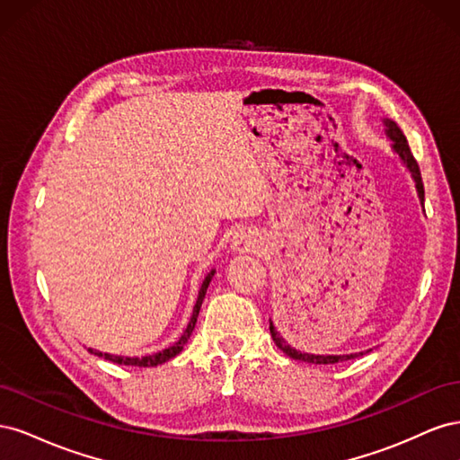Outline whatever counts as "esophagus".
<instances>
[{
  "label": "esophagus",
  "instance_id": "esophagus-1",
  "mask_svg": "<svg viewBox=\"0 0 460 460\" xmlns=\"http://www.w3.org/2000/svg\"><path fill=\"white\" fill-rule=\"evenodd\" d=\"M232 247L238 253H255L261 249V235L252 228H242L240 232H235Z\"/></svg>",
  "mask_w": 460,
  "mask_h": 460
}]
</instances>
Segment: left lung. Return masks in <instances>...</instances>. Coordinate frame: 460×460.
<instances>
[{
	"instance_id": "left-lung-1",
	"label": "left lung",
	"mask_w": 460,
	"mask_h": 460,
	"mask_svg": "<svg viewBox=\"0 0 460 460\" xmlns=\"http://www.w3.org/2000/svg\"><path fill=\"white\" fill-rule=\"evenodd\" d=\"M385 124V134L389 136V140H392V149L397 153L399 159L402 161V164L407 166V171L411 172L414 184H416V191H419V198L424 205V184H422V174L419 169V163H416L412 151L409 147V142L405 134L401 132V128L397 127V122H394L392 119H384ZM270 336L274 340V343L278 345V349H282L288 357L296 358V360H303V363H311V365H336V363H343V360H349L355 358L363 353H351V355H311V353H303L297 351L291 347L282 336L280 332H276L272 320H270Z\"/></svg>"
}]
</instances>
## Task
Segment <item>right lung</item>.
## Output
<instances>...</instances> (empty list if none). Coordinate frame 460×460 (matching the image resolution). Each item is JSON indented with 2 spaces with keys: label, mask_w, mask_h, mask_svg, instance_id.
<instances>
[{
  "label": "right lung",
  "mask_w": 460,
  "mask_h": 460,
  "mask_svg": "<svg viewBox=\"0 0 460 460\" xmlns=\"http://www.w3.org/2000/svg\"><path fill=\"white\" fill-rule=\"evenodd\" d=\"M215 276V270L208 272L205 276V280L199 288V294H198V301H196V307H193V313H191V318L190 323L184 330L182 336H180V340L176 343H172L171 347H166V349L159 351V353H153V355H146V357H119V355H109V353H102V351H95V349H88L92 355H97V357H103L107 360H111V363H117V365H127V367H144V368H149V367H157V365H163L166 363V360L176 357L180 351L184 349V345L188 343L190 336L193 328H196V323H198V314H199V309H201V303L205 299V294H207V288H208V282L213 280Z\"/></svg>",
  "instance_id": "add662e5"
}]
</instances>
